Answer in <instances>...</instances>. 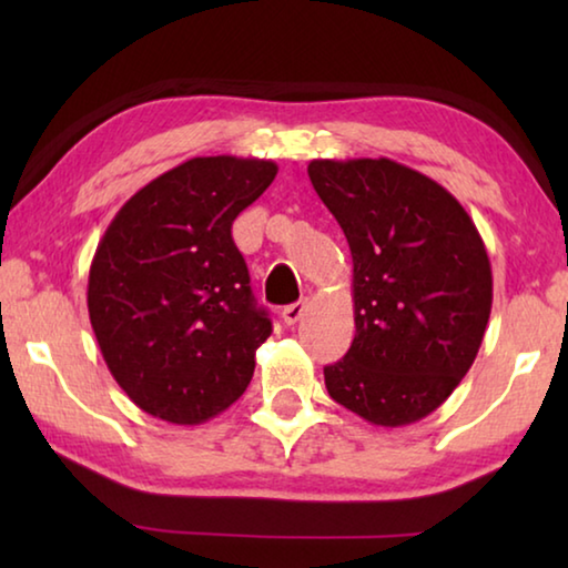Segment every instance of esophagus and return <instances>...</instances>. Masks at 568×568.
Masks as SVG:
<instances>
[{
  "mask_svg": "<svg viewBox=\"0 0 568 568\" xmlns=\"http://www.w3.org/2000/svg\"><path fill=\"white\" fill-rule=\"evenodd\" d=\"M305 311H307V301H297V303H293V305H285V307H283V321H285V325L301 323Z\"/></svg>",
  "mask_w": 568,
  "mask_h": 568,
  "instance_id": "1",
  "label": "esophagus"
}]
</instances>
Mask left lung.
Wrapping results in <instances>:
<instances>
[{
	"mask_svg": "<svg viewBox=\"0 0 568 568\" xmlns=\"http://www.w3.org/2000/svg\"><path fill=\"white\" fill-rule=\"evenodd\" d=\"M307 175L353 257L355 338L325 365L331 398L373 426L426 418L476 361L491 263L464 205L388 158L311 160Z\"/></svg>",
	"mask_w": 568,
	"mask_h": 568,
	"instance_id": "obj_1",
	"label": "left lung"
}]
</instances>
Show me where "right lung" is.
I'll list each match as a JSON object with an SVG mask.
<instances>
[{"mask_svg": "<svg viewBox=\"0 0 568 568\" xmlns=\"http://www.w3.org/2000/svg\"><path fill=\"white\" fill-rule=\"evenodd\" d=\"M275 175L273 160L192 158L134 192L104 230L90 323L112 378L150 416L197 426L253 378L273 325L230 227Z\"/></svg>", "mask_w": 568, "mask_h": 568, "instance_id": "1", "label": "right lung"}]
</instances>
